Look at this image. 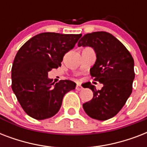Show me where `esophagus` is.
Wrapping results in <instances>:
<instances>
[{
  "label": "esophagus",
  "mask_w": 147,
  "mask_h": 147,
  "mask_svg": "<svg viewBox=\"0 0 147 147\" xmlns=\"http://www.w3.org/2000/svg\"><path fill=\"white\" fill-rule=\"evenodd\" d=\"M76 90H78V91H80V90L82 89V85H79V84H78V85H76Z\"/></svg>",
  "instance_id": "esophagus-1"
}]
</instances>
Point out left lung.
I'll use <instances>...</instances> for the list:
<instances>
[{
  "label": "left lung",
  "instance_id": "8db88e82",
  "mask_svg": "<svg viewBox=\"0 0 147 147\" xmlns=\"http://www.w3.org/2000/svg\"><path fill=\"white\" fill-rule=\"evenodd\" d=\"M78 47H91L97 59L90 74L103 85L97 90L91 82L86 86L93 92V98L83 104L85 113L92 118L106 121L114 117L125 105L132 93L134 79V61L130 52L116 37L107 32L88 33Z\"/></svg>",
  "mask_w": 147,
  "mask_h": 147
}]
</instances>
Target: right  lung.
Segmentation results:
<instances>
[{"mask_svg": "<svg viewBox=\"0 0 147 147\" xmlns=\"http://www.w3.org/2000/svg\"><path fill=\"white\" fill-rule=\"evenodd\" d=\"M82 34L42 33L25 42L18 50L11 69L13 92L22 108L36 120L57 114L67 92L76 84L69 80L53 82L48 71L61 66L63 56Z\"/></svg>", "mask_w": 147, "mask_h": 147, "instance_id": "add662e5", "label": "right lung"}]
</instances>
